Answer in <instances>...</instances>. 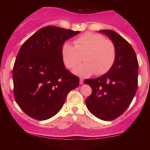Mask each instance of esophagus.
Instances as JSON below:
<instances>
[{
    "instance_id": "esophagus-1",
    "label": "esophagus",
    "mask_w": 150,
    "mask_h": 150,
    "mask_svg": "<svg viewBox=\"0 0 150 150\" xmlns=\"http://www.w3.org/2000/svg\"><path fill=\"white\" fill-rule=\"evenodd\" d=\"M83 82H84V80L83 79H80V81H79L80 85H83Z\"/></svg>"
}]
</instances>
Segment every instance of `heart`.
<instances>
[{"label": "heart", "mask_w": 150, "mask_h": 150, "mask_svg": "<svg viewBox=\"0 0 150 150\" xmlns=\"http://www.w3.org/2000/svg\"><path fill=\"white\" fill-rule=\"evenodd\" d=\"M74 46L65 42L61 48L63 65L72 69L79 64L83 55L85 63L73 69L74 74L81 77L104 74L111 68L115 60V47L111 41L93 33H85L74 42Z\"/></svg>", "instance_id": "b5f03b06"}]
</instances>
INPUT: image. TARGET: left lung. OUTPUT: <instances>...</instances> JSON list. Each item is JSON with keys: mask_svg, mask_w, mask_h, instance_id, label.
Masks as SVG:
<instances>
[{"mask_svg": "<svg viewBox=\"0 0 150 150\" xmlns=\"http://www.w3.org/2000/svg\"><path fill=\"white\" fill-rule=\"evenodd\" d=\"M115 47V60L110 70L96 79H86L92 93L85 100L91 114L104 121L117 118L132 102L138 86L139 63L132 46L117 33L100 30Z\"/></svg>", "mask_w": 150, "mask_h": 150, "instance_id": "left-lung-1", "label": "left lung"}]
</instances>
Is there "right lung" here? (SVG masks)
<instances>
[{"label": "right lung", "mask_w": 150, "mask_h": 150, "mask_svg": "<svg viewBox=\"0 0 150 150\" xmlns=\"http://www.w3.org/2000/svg\"><path fill=\"white\" fill-rule=\"evenodd\" d=\"M80 31L47 26L22 44L13 69V93L18 106L30 117L46 120L55 115L79 78L65 69L61 48Z\"/></svg>", "instance_id": "right-lung-1"}]
</instances>
